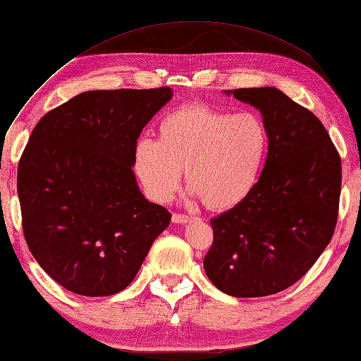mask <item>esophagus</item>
<instances>
[{
  "instance_id": "34e87169",
  "label": "esophagus",
  "mask_w": 361,
  "mask_h": 361,
  "mask_svg": "<svg viewBox=\"0 0 361 361\" xmlns=\"http://www.w3.org/2000/svg\"><path fill=\"white\" fill-rule=\"evenodd\" d=\"M192 216H188V215H183V214H173L171 216V221L173 223H178V225H185V223L191 221Z\"/></svg>"
}]
</instances>
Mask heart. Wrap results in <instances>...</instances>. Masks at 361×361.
<instances>
[{
    "label": "heart",
    "instance_id": "b5f03b06",
    "mask_svg": "<svg viewBox=\"0 0 361 361\" xmlns=\"http://www.w3.org/2000/svg\"><path fill=\"white\" fill-rule=\"evenodd\" d=\"M159 140L135 145L133 169L147 196L167 202L186 185L209 210L236 207L257 186L270 145L263 118L207 104H186L159 122Z\"/></svg>",
    "mask_w": 361,
    "mask_h": 361
}]
</instances>
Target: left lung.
<instances>
[{"label": "left lung", "instance_id": "1", "mask_svg": "<svg viewBox=\"0 0 361 361\" xmlns=\"http://www.w3.org/2000/svg\"><path fill=\"white\" fill-rule=\"evenodd\" d=\"M226 94L259 109L270 145L254 191L210 220L204 268L228 295H271L299 281L333 238L341 157L318 117L278 88Z\"/></svg>", "mask_w": 361, "mask_h": 361}]
</instances>
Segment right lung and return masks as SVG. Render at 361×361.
Listing matches in <instances>:
<instances>
[{"label": "right lung", "instance_id": "add662e5", "mask_svg": "<svg viewBox=\"0 0 361 361\" xmlns=\"http://www.w3.org/2000/svg\"><path fill=\"white\" fill-rule=\"evenodd\" d=\"M173 96L94 90L48 112L17 170L28 249L71 293L106 297L133 281L170 212L149 202L133 173L142 128Z\"/></svg>", "mask_w": 361, "mask_h": 361}]
</instances>
